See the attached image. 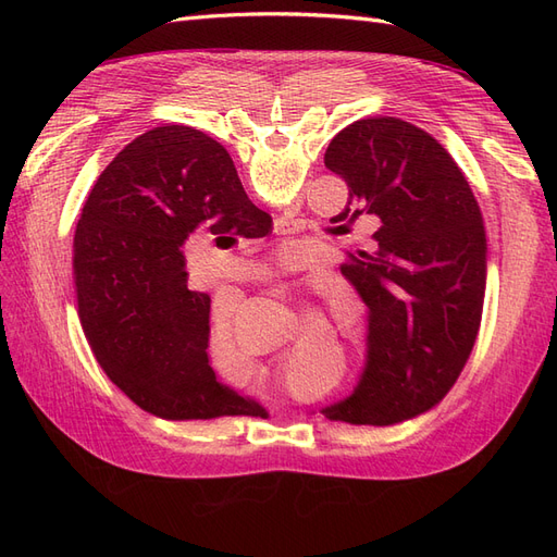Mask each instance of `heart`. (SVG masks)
Returning <instances> with one entry per match:
<instances>
[{
  "mask_svg": "<svg viewBox=\"0 0 557 557\" xmlns=\"http://www.w3.org/2000/svg\"><path fill=\"white\" fill-rule=\"evenodd\" d=\"M209 364L213 374L223 381H234L246 369V356L237 344L227 313H218L209 332Z\"/></svg>",
  "mask_w": 557,
  "mask_h": 557,
  "instance_id": "b5f03b06",
  "label": "heart"
}]
</instances>
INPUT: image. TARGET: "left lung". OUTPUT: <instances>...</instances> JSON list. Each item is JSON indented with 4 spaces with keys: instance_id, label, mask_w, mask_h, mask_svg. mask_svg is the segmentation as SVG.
<instances>
[{
    "instance_id": "8db88e82",
    "label": "left lung",
    "mask_w": 557,
    "mask_h": 557,
    "mask_svg": "<svg viewBox=\"0 0 557 557\" xmlns=\"http://www.w3.org/2000/svg\"><path fill=\"white\" fill-rule=\"evenodd\" d=\"M348 185L334 223L381 227L342 274L367 307V356L352 393L320 409L352 425H393L432 409L476 342L485 293L479 205L448 150L399 117H362L330 141ZM346 227V225H342Z\"/></svg>"
}]
</instances>
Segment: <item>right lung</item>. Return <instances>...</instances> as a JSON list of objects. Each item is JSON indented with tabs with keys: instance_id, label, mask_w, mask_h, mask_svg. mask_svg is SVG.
Returning <instances> with one entry per match:
<instances>
[{
	"instance_id": "right-lung-1",
	"label": "right lung",
	"mask_w": 557,
	"mask_h": 557,
	"mask_svg": "<svg viewBox=\"0 0 557 557\" xmlns=\"http://www.w3.org/2000/svg\"><path fill=\"white\" fill-rule=\"evenodd\" d=\"M269 223L227 150L195 127L141 134L97 178L74 237L78 318L137 407L166 420L267 416L213 374L211 297L188 288L181 248L195 230L258 237Z\"/></svg>"
}]
</instances>
